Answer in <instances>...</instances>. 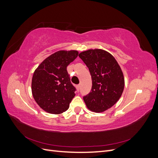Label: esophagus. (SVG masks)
Instances as JSON below:
<instances>
[{
	"label": "esophagus",
	"mask_w": 158,
	"mask_h": 158,
	"mask_svg": "<svg viewBox=\"0 0 158 158\" xmlns=\"http://www.w3.org/2000/svg\"><path fill=\"white\" fill-rule=\"evenodd\" d=\"M76 89H77L78 91L80 90V84H78V85H76Z\"/></svg>",
	"instance_id": "obj_1"
}]
</instances>
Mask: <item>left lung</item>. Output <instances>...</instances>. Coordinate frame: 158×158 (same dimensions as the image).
<instances>
[{
    "mask_svg": "<svg viewBox=\"0 0 158 158\" xmlns=\"http://www.w3.org/2000/svg\"><path fill=\"white\" fill-rule=\"evenodd\" d=\"M78 56L89 69L92 80V90L83 98L85 105L95 113L106 111L123 92L125 78L120 66L111 54L103 49H89Z\"/></svg>",
    "mask_w": 158,
    "mask_h": 158,
    "instance_id": "left-lung-1",
    "label": "left lung"
}]
</instances>
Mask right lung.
<instances>
[{
	"mask_svg": "<svg viewBox=\"0 0 158 158\" xmlns=\"http://www.w3.org/2000/svg\"><path fill=\"white\" fill-rule=\"evenodd\" d=\"M77 51H59L46 58L33 73L31 81L33 97L39 106L47 113L60 114L69 108L75 96L66 70L78 56Z\"/></svg>",
	"mask_w": 158,
	"mask_h": 158,
	"instance_id": "1",
	"label": "right lung"
}]
</instances>
